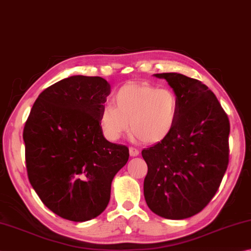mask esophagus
<instances>
[{"label":"esophagus","mask_w":251,"mask_h":251,"mask_svg":"<svg viewBox=\"0 0 251 251\" xmlns=\"http://www.w3.org/2000/svg\"><path fill=\"white\" fill-rule=\"evenodd\" d=\"M129 153H130V156H138L140 152H139L138 149H135L133 147H130L129 148Z\"/></svg>","instance_id":"esophagus-1"}]
</instances>
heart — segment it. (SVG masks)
Wrapping results in <instances>:
<instances>
[{
	"label": "heart",
	"mask_w": 251,
	"mask_h": 251,
	"mask_svg": "<svg viewBox=\"0 0 251 251\" xmlns=\"http://www.w3.org/2000/svg\"><path fill=\"white\" fill-rule=\"evenodd\" d=\"M114 103L105 105L99 123L111 141L131 131L144 143H157L172 132L177 118L178 101L174 92L144 83H128L114 95Z\"/></svg>",
	"instance_id": "1"
}]
</instances>
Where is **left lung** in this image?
Listing matches in <instances>:
<instances>
[{
    "instance_id": "left-lung-1",
    "label": "left lung",
    "mask_w": 251,
    "mask_h": 251,
    "mask_svg": "<svg viewBox=\"0 0 251 251\" xmlns=\"http://www.w3.org/2000/svg\"><path fill=\"white\" fill-rule=\"evenodd\" d=\"M165 79L177 97L175 126L168 137L142 151L148 164L144 199L153 213L185 219L200 213L216 194L228 166L229 120L214 92L177 73Z\"/></svg>"
}]
</instances>
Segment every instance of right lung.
Instances as JSON below:
<instances>
[{"label": "right lung", "mask_w": 251, "mask_h": 251, "mask_svg": "<svg viewBox=\"0 0 251 251\" xmlns=\"http://www.w3.org/2000/svg\"><path fill=\"white\" fill-rule=\"evenodd\" d=\"M111 86L77 75L46 88L33 104L23 140L30 185L52 213L86 222L109 204L129 149L109 142L99 118Z\"/></svg>", "instance_id": "obj_1"}]
</instances>
